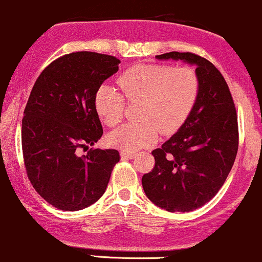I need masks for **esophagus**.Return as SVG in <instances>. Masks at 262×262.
Returning <instances> with one entry per match:
<instances>
[{"mask_svg":"<svg viewBox=\"0 0 262 262\" xmlns=\"http://www.w3.org/2000/svg\"><path fill=\"white\" fill-rule=\"evenodd\" d=\"M120 156H121L122 158H135V157H136L134 152H126V150H121V152H120Z\"/></svg>","mask_w":262,"mask_h":262,"instance_id":"1","label":"esophagus"}]
</instances>
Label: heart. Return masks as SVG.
<instances>
[{
  "instance_id": "obj_1",
  "label": "heart",
  "mask_w": 262,
  "mask_h": 262,
  "mask_svg": "<svg viewBox=\"0 0 262 262\" xmlns=\"http://www.w3.org/2000/svg\"><path fill=\"white\" fill-rule=\"evenodd\" d=\"M118 83L124 96L118 89L103 85L94 104L100 119L114 127L124 119L125 97L128 103L142 101L140 124H126L109 136L113 146L128 152L155 143L159 131L169 136L179 130L192 112L200 89L195 70L170 64H137L126 70Z\"/></svg>"
}]
</instances>
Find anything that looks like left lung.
I'll use <instances>...</instances> for the list:
<instances>
[{"instance_id":"1","label":"left lung","mask_w":262,"mask_h":262,"mask_svg":"<svg viewBox=\"0 0 262 262\" xmlns=\"http://www.w3.org/2000/svg\"><path fill=\"white\" fill-rule=\"evenodd\" d=\"M159 60L196 64L198 99L177 134L152 150L156 164L142 177L147 198L169 212H190L216 196L234 164L239 144L238 115L222 73L192 52L171 51Z\"/></svg>"}]
</instances>
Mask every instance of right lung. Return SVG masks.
Here are the masks:
<instances>
[{
  "instance_id": "1",
  "label": "right lung",
  "mask_w": 262,
  "mask_h": 262,
  "mask_svg": "<svg viewBox=\"0 0 262 262\" xmlns=\"http://www.w3.org/2000/svg\"><path fill=\"white\" fill-rule=\"evenodd\" d=\"M119 63L112 55L71 52L34 83L21 120L24 167L35 191L58 210L79 211L97 202L120 161L116 149L81 155L103 135L95 94Z\"/></svg>"
}]
</instances>
